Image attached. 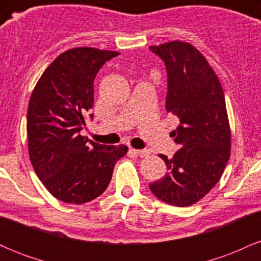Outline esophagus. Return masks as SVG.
<instances>
[{
    "mask_svg": "<svg viewBox=\"0 0 261 261\" xmlns=\"http://www.w3.org/2000/svg\"><path fill=\"white\" fill-rule=\"evenodd\" d=\"M130 151L134 152V153L136 154V155H139V157H147V155L149 154L148 149H135V148H131Z\"/></svg>",
    "mask_w": 261,
    "mask_h": 261,
    "instance_id": "34e87169",
    "label": "esophagus"
}]
</instances>
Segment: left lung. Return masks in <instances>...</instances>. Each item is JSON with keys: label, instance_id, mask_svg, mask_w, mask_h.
<instances>
[{"label": "left lung", "instance_id": "left-lung-1", "mask_svg": "<svg viewBox=\"0 0 261 261\" xmlns=\"http://www.w3.org/2000/svg\"><path fill=\"white\" fill-rule=\"evenodd\" d=\"M164 61L168 77L166 109L178 116L172 133L180 149L166 162V175L151 182L154 196L185 207L201 200L220 180L230 155V130L217 74L196 47L175 40L149 46Z\"/></svg>", "mask_w": 261, "mask_h": 261}]
</instances>
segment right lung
Returning <instances> with one entry per match:
<instances>
[{"instance_id":"add662e5","label":"right lung","mask_w":261,"mask_h":261,"mask_svg":"<svg viewBox=\"0 0 261 261\" xmlns=\"http://www.w3.org/2000/svg\"><path fill=\"white\" fill-rule=\"evenodd\" d=\"M119 53L73 47L59 55L39 79L27 115L29 158L53 196L81 205L106 191L127 146H106L80 131L94 103L93 82Z\"/></svg>"}]
</instances>
